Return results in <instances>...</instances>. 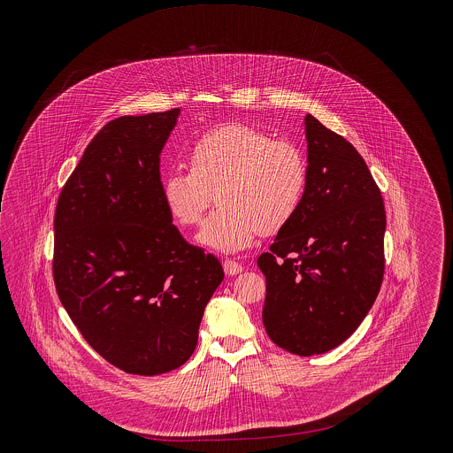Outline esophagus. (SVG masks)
<instances>
[{"label":"esophagus","instance_id":"1","mask_svg":"<svg viewBox=\"0 0 453 453\" xmlns=\"http://www.w3.org/2000/svg\"><path fill=\"white\" fill-rule=\"evenodd\" d=\"M223 270H225L226 275H237V273H241L244 270V266L239 261H235V259H225L223 261Z\"/></svg>","mask_w":453,"mask_h":453}]
</instances>
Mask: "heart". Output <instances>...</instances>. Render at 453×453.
<instances>
[{
    "mask_svg": "<svg viewBox=\"0 0 453 453\" xmlns=\"http://www.w3.org/2000/svg\"><path fill=\"white\" fill-rule=\"evenodd\" d=\"M187 171L164 176L162 195L181 226H195L216 195L219 209L196 241L219 253H239L259 232L273 234L298 212L307 190V162L288 141L228 124L203 134L188 155Z\"/></svg>",
    "mask_w": 453,
    "mask_h": 453,
    "instance_id": "1",
    "label": "heart"
}]
</instances>
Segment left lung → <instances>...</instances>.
<instances>
[{
	"label": "left lung",
	"mask_w": 453,
	"mask_h": 453,
	"mask_svg": "<svg viewBox=\"0 0 453 453\" xmlns=\"http://www.w3.org/2000/svg\"><path fill=\"white\" fill-rule=\"evenodd\" d=\"M305 196L258 258L266 334L298 356L324 354L357 329L386 263V209L366 162L312 115H305Z\"/></svg>",
	"instance_id": "1"
}]
</instances>
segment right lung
I'll list each match as a JSON object with an SVG mask.
<instances>
[{"instance_id": "1", "label": "right lung", "mask_w": 453, "mask_h": 453, "mask_svg": "<svg viewBox=\"0 0 453 453\" xmlns=\"http://www.w3.org/2000/svg\"><path fill=\"white\" fill-rule=\"evenodd\" d=\"M180 110L120 117L87 146L56 209L54 280L88 345L132 375L180 368L225 273L173 225L160 153Z\"/></svg>"}]
</instances>
